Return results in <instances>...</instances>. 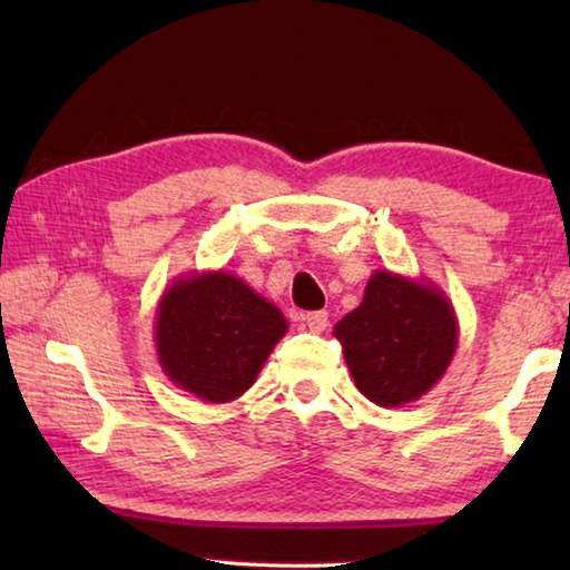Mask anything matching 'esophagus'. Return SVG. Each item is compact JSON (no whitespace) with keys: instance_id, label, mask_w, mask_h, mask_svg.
Masks as SVG:
<instances>
[{"instance_id":"1","label":"esophagus","mask_w":570,"mask_h":570,"mask_svg":"<svg viewBox=\"0 0 570 570\" xmlns=\"http://www.w3.org/2000/svg\"><path fill=\"white\" fill-rule=\"evenodd\" d=\"M304 322H306L308 330L316 332V334H322L326 326H330V312H308L304 316Z\"/></svg>"}]
</instances>
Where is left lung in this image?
<instances>
[{
    "label": "left lung",
    "mask_w": 570,
    "mask_h": 570,
    "mask_svg": "<svg viewBox=\"0 0 570 570\" xmlns=\"http://www.w3.org/2000/svg\"><path fill=\"white\" fill-rule=\"evenodd\" d=\"M356 390L380 407L428 394L458 350V316L432 282L380 268L362 304L334 326Z\"/></svg>",
    "instance_id": "left-lung-1"
}]
</instances>
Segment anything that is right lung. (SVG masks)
I'll list each match as a JSON object with an SVG mask.
<instances>
[{
    "label": "right lung",
    "mask_w": 570,
    "mask_h": 570,
    "mask_svg": "<svg viewBox=\"0 0 570 570\" xmlns=\"http://www.w3.org/2000/svg\"><path fill=\"white\" fill-rule=\"evenodd\" d=\"M288 324L278 306L226 272H193L163 292L156 352L166 377L198 400L244 394Z\"/></svg>",
    "instance_id": "1"
}]
</instances>
